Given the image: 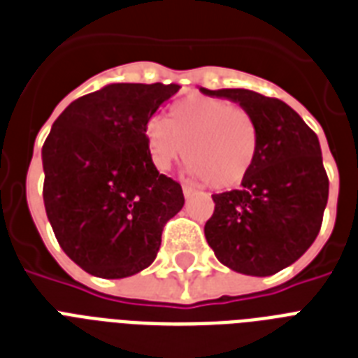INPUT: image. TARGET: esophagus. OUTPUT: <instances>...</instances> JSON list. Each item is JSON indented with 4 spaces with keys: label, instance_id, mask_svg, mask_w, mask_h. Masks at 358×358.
<instances>
[{
    "label": "esophagus",
    "instance_id": "34e87169",
    "mask_svg": "<svg viewBox=\"0 0 358 358\" xmlns=\"http://www.w3.org/2000/svg\"><path fill=\"white\" fill-rule=\"evenodd\" d=\"M182 191H184V195H185V196H193V195H195V193H196L195 187H193V185H187V184L182 185Z\"/></svg>",
    "mask_w": 358,
    "mask_h": 358
}]
</instances>
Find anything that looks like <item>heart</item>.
<instances>
[{
    "instance_id": "obj_1",
    "label": "heart",
    "mask_w": 358,
    "mask_h": 358,
    "mask_svg": "<svg viewBox=\"0 0 358 358\" xmlns=\"http://www.w3.org/2000/svg\"><path fill=\"white\" fill-rule=\"evenodd\" d=\"M145 145L157 169L191 159V176L213 189H232L249 174L256 156V124L243 108L227 100L189 96L176 103L171 117L146 120Z\"/></svg>"
}]
</instances>
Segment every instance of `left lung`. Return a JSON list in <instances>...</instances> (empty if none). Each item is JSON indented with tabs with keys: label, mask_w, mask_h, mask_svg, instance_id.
I'll use <instances>...</instances> for the list:
<instances>
[{
	"label": "left lung",
	"mask_w": 358,
	"mask_h": 358,
	"mask_svg": "<svg viewBox=\"0 0 358 358\" xmlns=\"http://www.w3.org/2000/svg\"><path fill=\"white\" fill-rule=\"evenodd\" d=\"M202 94L239 103L256 124L255 163L239 189L212 195L208 245L232 271L269 277L314 243L329 199L317 135L277 98L247 89L201 87Z\"/></svg>",
	"instance_id": "obj_1"
}]
</instances>
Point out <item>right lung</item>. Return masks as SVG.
Instances as JSON below:
<instances>
[{"mask_svg": "<svg viewBox=\"0 0 358 358\" xmlns=\"http://www.w3.org/2000/svg\"><path fill=\"white\" fill-rule=\"evenodd\" d=\"M178 89L102 87L70 103L42 146L48 221L70 260L94 277H131L150 266L163 227L184 206L182 185L157 173L143 135Z\"/></svg>", "mask_w": 358, "mask_h": 358, "instance_id": "obj_1", "label": "right lung"}]
</instances>
